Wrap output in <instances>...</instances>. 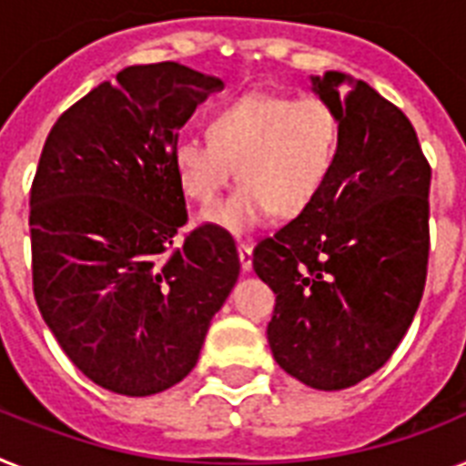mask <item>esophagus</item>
Here are the masks:
<instances>
[{
    "label": "esophagus",
    "mask_w": 466,
    "mask_h": 466,
    "mask_svg": "<svg viewBox=\"0 0 466 466\" xmlns=\"http://www.w3.org/2000/svg\"><path fill=\"white\" fill-rule=\"evenodd\" d=\"M238 257H240L242 271H252V245L249 242H238Z\"/></svg>",
    "instance_id": "obj_1"
}]
</instances>
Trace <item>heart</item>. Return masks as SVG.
I'll use <instances>...</instances> for the list:
<instances>
[{
	"label": "heart",
	"instance_id": "b5f03b06",
	"mask_svg": "<svg viewBox=\"0 0 466 466\" xmlns=\"http://www.w3.org/2000/svg\"><path fill=\"white\" fill-rule=\"evenodd\" d=\"M207 137L176 142V178L187 199L209 207L238 168L242 186L202 218L242 236L274 211L290 218L314 205L336 167L340 121L321 97L248 92L211 114Z\"/></svg>",
	"mask_w": 466,
	"mask_h": 466
}]
</instances>
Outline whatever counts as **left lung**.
I'll use <instances>...</instances> for the list:
<instances>
[{
	"label": "left lung",
	"mask_w": 466,
	"mask_h": 466,
	"mask_svg": "<svg viewBox=\"0 0 466 466\" xmlns=\"http://www.w3.org/2000/svg\"><path fill=\"white\" fill-rule=\"evenodd\" d=\"M336 109L340 147L314 205L261 240L276 293L267 338L283 371L317 390L355 386L390 360L421 302L431 167L402 111L364 80L311 76Z\"/></svg>",
	"instance_id": "left-lung-1"
}]
</instances>
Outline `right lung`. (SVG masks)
<instances>
[{
  "mask_svg": "<svg viewBox=\"0 0 466 466\" xmlns=\"http://www.w3.org/2000/svg\"><path fill=\"white\" fill-rule=\"evenodd\" d=\"M221 87L176 61L123 68L64 111L42 147L35 299L68 360L111 393L145 398L186 379L240 274L217 226L173 248L187 221L173 147Z\"/></svg>",
  "mask_w": 466,
  "mask_h": 466,
  "instance_id": "right-lung-1",
  "label": "right lung"
}]
</instances>
